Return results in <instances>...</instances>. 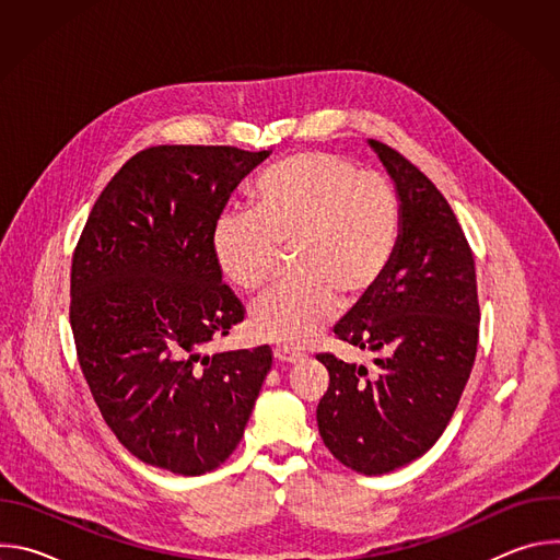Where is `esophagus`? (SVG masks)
I'll return each mask as SVG.
<instances>
[{
	"label": "esophagus",
	"instance_id": "esophagus-1",
	"mask_svg": "<svg viewBox=\"0 0 560 560\" xmlns=\"http://www.w3.org/2000/svg\"><path fill=\"white\" fill-rule=\"evenodd\" d=\"M301 359H303L301 352H294V350H288V348H277L275 350V361L277 363H296Z\"/></svg>",
	"mask_w": 560,
	"mask_h": 560
}]
</instances>
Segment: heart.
<instances>
[{"label":"heart","mask_w":560,"mask_h":560,"mask_svg":"<svg viewBox=\"0 0 560 560\" xmlns=\"http://www.w3.org/2000/svg\"><path fill=\"white\" fill-rule=\"evenodd\" d=\"M250 201V212L214 223V266L253 294L270 283L279 250H290L294 279L250 307V328L259 339L305 348L332 324L339 296L361 299L383 279L401 234V203L383 175L332 152L283 159L257 179Z\"/></svg>","instance_id":"heart-1"}]
</instances>
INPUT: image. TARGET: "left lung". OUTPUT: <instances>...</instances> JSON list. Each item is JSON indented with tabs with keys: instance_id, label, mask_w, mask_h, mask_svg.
Returning <instances> with one entry per match:
<instances>
[{
	"instance_id": "obj_1",
	"label": "left lung",
	"mask_w": 560,
	"mask_h": 560,
	"mask_svg": "<svg viewBox=\"0 0 560 560\" xmlns=\"http://www.w3.org/2000/svg\"><path fill=\"white\" fill-rule=\"evenodd\" d=\"M368 143L401 203V234L383 279L335 326L341 341L376 354L374 372L318 354L330 385L316 423L337 460L376 476L423 456L447 428L481 312L474 257L445 197L404 154Z\"/></svg>"
}]
</instances>
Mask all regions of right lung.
<instances>
[{"label": "right lung", "mask_w": 560, "mask_h": 560, "mask_svg": "<svg viewBox=\"0 0 560 560\" xmlns=\"http://www.w3.org/2000/svg\"><path fill=\"white\" fill-rule=\"evenodd\" d=\"M270 150L152 145L110 179L72 255L70 328L95 404L139 460L182 476L219 467L272 368L268 346L203 354L244 322L212 230Z\"/></svg>", "instance_id": "obj_1"}]
</instances>
